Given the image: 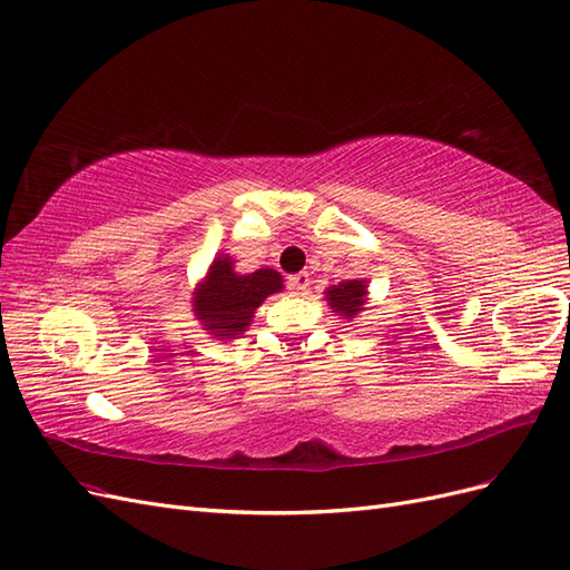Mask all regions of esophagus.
<instances>
[{
	"instance_id": "obj_1",
	"label": "esophagus",
	"mask_w": 570,
	"mask_h": 570,
	"mask_svg": "<svg viewBox=\"0 0 570 570\" xmlns=\"http://www.w3.org/2000/svg\"><path fill=\"white\" fill-rule=\"evenodd\" d=\"M288 291L291 294H296V296H301V294H305L307 291V286H311V274H305V272H298V274H291L288 276Z\"/></svg>"
}]
</instances>
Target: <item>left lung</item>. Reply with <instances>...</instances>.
I'll use <instances>...</instances> for the list:
<instances>
[{
	"label": "left lung",
	"instance_id": "1",
	"mask_svg": "<svg viewBox=\"0 0 570 570\" xmlns=\"http://www.w3.org/2000/svg\"><path fill=\"white\" fill-rule=\"evenodd\" d=\"M327 301L334 307V313L344 315V320H353L357 313L365 311V284L363 282H344L327 291Z\"/></svg>",
	"mask_w": 570,
	"mask_h": 570
}]
</instances>
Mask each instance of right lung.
Wrapping results in <instances>:
<instances>
[{"label":"right lung","mask_w":570,"mask_h":570,"mask_svg":"<svg viewBox=\"0 0 570 570\" xmlns=\"http://www.w3.org/2000/svg\"><path fill=\"white\" fill-rule=\"evenodd\" d=\"M282 274L274 269H255L250 274L234 272V259L219 257L209 267L205 284L193 298L195 315L203 327L217 338H238L267 296L282 291Z\"/></svg>","instance_id":"obj_1"}]
</instances>
